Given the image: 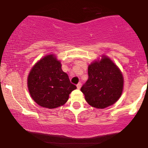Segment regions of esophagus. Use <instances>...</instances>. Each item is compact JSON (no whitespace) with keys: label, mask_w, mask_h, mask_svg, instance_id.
<instances>
[{"label":"esophagus","mask_w":148,"mask_h":148,"mask_svg":"<svg viewBox=\"0 0 148 148\" xmlns=\"http://www.w3.org/2000/svg\"><path fill=\"white\" fill-rule=\"evenodd\" d=\"M77 88H78V89H79V88H80L81 87H82V84H81V83H79V84H77Z\"/></svg>","instance_id":"obj_1"}]
</instances>
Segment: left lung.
Returning <instances> with one entry per match:
<instances>
[{
    "label": "left lung",
    "mask_w": 148,
    "mask_h": 148,
    "mask_svg": "<svg viewBox=\"0 0 148 148\" xmlns=\"http://www.w3.org/2000/svg\"><path fill=\"white\" fill-rule=\"evenodd\" d=\"M88 79L81 88L85 99L92 107L105 108L115 103L123 88L121 71L110 58L102 56L88 67Z\"/></svg>",
    "instance_id": "left-lung-1"
}]
</instances>
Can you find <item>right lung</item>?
<instances>
[{
	"label": "right lung",
	"mask_w": 148,
	"mask_h": 148,
	"mask_svg": "<svg viewBox=\"0 0 148 148\" xmlns=\"http://www.w3.org/2000/svg\"><path fill=\"white\" fill-rule=\"evenodd\" d=\"M27 87L32 99L47 108L64 105L70 93L77 88L54 54H48L34 65L27 78Z\"/></svg>",
	"instance_id": "obj_1"
}]
</instances>
